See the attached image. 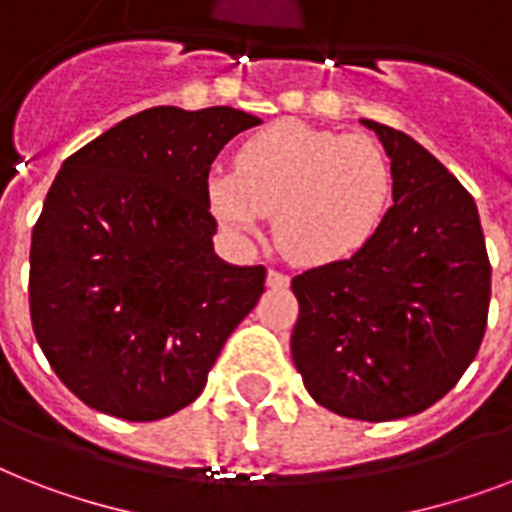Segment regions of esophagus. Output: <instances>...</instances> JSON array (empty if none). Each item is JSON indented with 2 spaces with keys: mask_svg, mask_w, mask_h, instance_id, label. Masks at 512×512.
Returning <instances> with one entry per match:
<instances>
[{
  "mask_svg": "<svg viewBox=\"0 0 512 512\" xmlns=\"http://www.w3.org/2000/svg\"><path fill=\"white\" fill-rule=\"evenodd\" d=\"M289 276H284L281 271H268V287H287Z\"/></svg>",
  "mask_w": 512,
  "mask_h": 512,
  "instance_id": "1",
  "label": "esophagus"
}]
</instances>
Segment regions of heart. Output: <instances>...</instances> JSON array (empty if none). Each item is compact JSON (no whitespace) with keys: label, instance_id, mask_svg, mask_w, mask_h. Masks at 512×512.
I'll return each mask as SVG.
<instances>
[{"label":"heart","instance_id":"1","mask_svg":"<svg viewBox=\"0 0 512 512\" xmlns=\"http://www.w3.org/2000/svg\"><path fill=\"white\" fill-rule=\"evenodd\" d=\"M393 196L388 154L369 135L284 119L239 148L236 172H212V215L236 233L265 215L281 249L303 265L348 260L380 231Z\"/></svg>","mask_w":512,"mask_h":512}]
</instances>
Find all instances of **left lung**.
Instances as JSON below:
<instances>
[{
  "label": "left lung",
  "instance_id": "1",
  "mask_svg": "<svg viewBox=\"0 0 512 512\" xmlns=\"http://www.w3.org/2000/svg\"><path fill=\"white\" fill-rule=\"evenodd\" d=\"M361 124L390 156L393 207L361 252L292 279V361L316 404L385 422L425 412L476 358L492 265L460 180L404 132Z\"/></svg>",
  "mask_w": 512,
  "mask_h": 512
}]
</instances>
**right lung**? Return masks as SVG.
<instances>
[{"mask_svg": "<svg viewBox=\"0 0 512 512\" xmlns=\"http://www.w3.org/2000/svg\"><path fill=\"white\" fill-rule=\"evenodd\" d=\"M260 119L156 106L60 167L31 233L39 348L76 398L154 422L199 398L225 340L265 292L263 265L215 255L209 167Z\"/></svg>", "mask_w": 512, "mask_h": 512, "instance_id": "add662e5", "label": "right lung"}]
</instances>
